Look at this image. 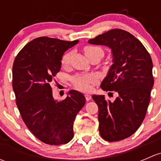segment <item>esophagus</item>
<instances>
[{"label":"esophagus","instance_id":"obj_1","mask_svg":"<svg viewBox=\"0 0 161 161\" xmlns=\"http://www.w3.org/2000/svg\"><path fill=\"white\" fill-rule=\"evenodd\" d=\"M85 97H86V99L87 101H89V100H90L91 98H92V97H91L90 94H86Z\"/></svg>","mask_w":161,"mask_h":161}]
</instances>
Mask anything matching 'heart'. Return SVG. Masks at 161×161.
Wrapping results in <instances>:
<instances>
[{
  "label": "heart",
  "mask_w": 161,
  "mask_h": 161,
  "mask_svg": "<svg viewBox=\"0 0 161 161\" xmlns=\"http://www.w3.org/2000/svg\"><path fill=\"white\" fill-rule=\"evenodd\" d=\"M84 52L87 58L93 55L95 53H100L101 56L103 57V51L101 48L98 47L94 46H86L84 47ZM71 58V53L70 52H67L64 53L61 58V64L63 66L67 65L70 61ZM95 76L92 75H78L77 77L74 78L73 79V83L74 86L78 89V90L81 91H89L91 88V84L95 81Z\"/></svg>",
  "instance_id": "obj_1"
}]
</instances>
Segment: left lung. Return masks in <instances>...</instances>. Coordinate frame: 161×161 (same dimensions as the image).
I'll return each mask as SVG.
<instances>
[{
  "label": "left lung",
  "mask_w": 161,
  "mask_h": 161,
  "mask_svg": "<svg viewBox=\"0 0 161 161\" xmlns=\"http://www.w3.org/2000/svg\"><path fill=\"white\" fill-rule=\"evenodd\" d=\"M88 43L111 50L113 64L100 88L114 91L118 97L113 102L103 95H92V99L98 106L101 137L122 140L134 134L145 118L154 83L152 59L142 43L122 30H109Z\"/></svg>",
  "instance_id": "obj_1"
}]
</instances>
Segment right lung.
Returning a JSON list of instances; mask_svg holds the SVG:
<instances>
[{
	"mask_svg": "<svg viewBox=\"0 0 161 161\" xmlns=\"http://www.w3.org/2000/svg\"><path fill=\"white\" fill-rule=\"evenodd\" d=\"M78 43L38 37L20 50L13 64L12 87L22 120L37 139L49 145L70 142L76 115L86 103V97L77 90H70L64 100L58 101L50 86L61 70L64 53Z\"/></svg>",
	"mask_w": 161,
	"mask_h": 161,
	"instance_id": "add662e5",
	"label": "right lung"
}]
</instances>
